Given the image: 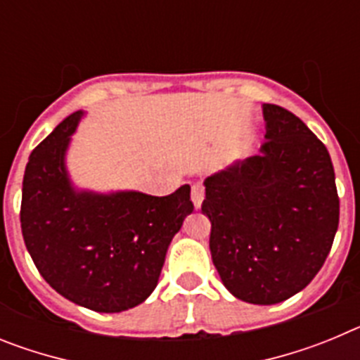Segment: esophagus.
Returning a JSON list of instances; mask_svg holds the SVG:
<instances>
[{
    "label": "esophagus",
    "mask_w": 360,
    "mask_h": 360,
    "mask_svg": "<svg viewBox=\"0 0 360 360\" xmlns=\"http://www.w3.org/2000/svg\"><path fill=\"white\" fill-rule=\"evenodd\" d=\"M203 195H205V189H203L202 184L200 182L193 184V187H191V200H193V203H195L196 209H200V205H202Z\"/></svg>",
    "instance_id": "obj_1"
}]
</instances>
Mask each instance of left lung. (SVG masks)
Listing matches in <instances>:
<instances>
[{
	"instance_id": "left-lung-1",
	"label": "left lung",
	"mask_w": 360,
	"mask_h": 360,
	"mask_svg": "<svg viewBox=\"0 0 360 360\" xmlns=\"http://www.w3.org/2000/svg\"><path fill=\"white\" fill-rule=\"evenodd\" d=\"M259 155L205 180L212 263L232 295L276 304L303 290L339 227L328 149L292 111L265 104Z\"/></svg>"
}]
</instances>
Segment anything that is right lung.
<instances>
[{
  "label": "right lung",
  "mask_w": 360,
  "mask_h": 360,
  "mask_svg": "<svg viewBox=\"0 0 360 360\" xmlns=\"http://www.w3.org/2000/svg\"><path fill=\"white\" fill-rule=\"evenodd\" d=\"M81 115L66 117L30 153L19 218L44 281L72 303L113 314L155 290L167 247L195 205L189 184L167 196L77 193L65 153Z\"/></svg>",
  "instance_id": "right-lung-1"
}]
</instances>
